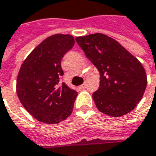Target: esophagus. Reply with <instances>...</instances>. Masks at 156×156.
I'll return each mask as SVG.
<instances>
[{
  "label": "esophagus",
  "mask_w": 156,
  "mask_h": 156,
  "mask_svg": "<svg viewBox=\"0 0 156 156\" xmlns=\"http://www.w3.org/2000/svg\"><path fill=\"white\" fill-rule=\"evenodd\" d=\"M86 83H83L82 85L80 86V89H82V90H84V89H86Z\"/></svg>",
  "instance_id": "esophagus-1"
}]
</instances>
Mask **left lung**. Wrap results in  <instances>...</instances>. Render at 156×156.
Instances as JSON below:
<instances>
[{"mask_svg":"<svg viewBox=\"0 0 156 156\" xmlns=\"http://www.w3.org/2000/svg\"><path fill=\"white\" fill-rule=\"evenodd\" d=\"M76 41L100 73V86L92 95L98 110L112 117L130 113L143 98L147 86L140 61L104 34L78 37Z\"/></svg>","mask_w":156,"mask_h":156,"instance_id":"obj_1","label":"left lung"}]
</instances>
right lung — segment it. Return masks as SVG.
<instances>
[{
  "mask_svg": "<svg viewBox=\"0 0 156 156\" xmlns=\"http://www.w3.org/2000/svg\"><path fill=\"white\" fill-rule=\"evenodd\" d=\"M74 46L71 35L55 34L42 41L27 56L17 77L20 102L38 121L57 124L73 110L78 92L60 83L61 60Z\"/></svg>",
  "mask_w": 156,
  "mask_h": 156,
  "instance_id": "obj_1",
  "label": "right lung"
}]
</instances>
